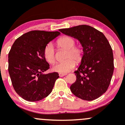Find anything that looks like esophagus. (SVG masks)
Masks as SVG:
<instances>
[{"label":"esophagus","instance_id":"34e87169","mask_svg":"<svg viewBox=\"0 0 125 125\" xmlns=\"http://www.w3.org/2000/svg\"><path fill=\"white\" fill-rule=\"evenodd\" d=\"M66 73H59V76L60 77H63L65 76V75H66Z\"/></svg>","mask_w":125,"mask_h":125}]
</instances>
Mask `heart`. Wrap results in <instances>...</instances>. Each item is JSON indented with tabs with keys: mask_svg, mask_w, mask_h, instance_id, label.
<instances>
[{
	"mask_svg": "<svg viewBox=\"0 0 125 125\" xmlns=\"http://www.w3.org/2000/svg\"><path fill=\"white\" fill-rule=\"evenodd\" d=\"M75 39L70 36H63L58 39L57 41L58 48L66 50L65 53L66 59L62 62L57 63L53 66L52 70L59 73H67L75 67V60L77 63L82 61L85 54L83 47L81 45H75ZM43 55L48 62L54 63L55 55L52 44L49 43L46 45L44 49Z\"/></svg>",
	"mask_w": 125,
	"mask_h": 125,
	"instance_id": "heart-1",
	"label": "heart"
}]
</instances>
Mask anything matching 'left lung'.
<instances>
[{"instance_id": "left-lung-1", "label": "left lung", "mask_w": 125, "mask_h": 125, "mask_svg": "<svg viewBox=\"0 0 125 125\" xmlns=\"http://www.w3.org/2000/svg\"><path fill=\"white\" fill-rule=\"evenodd\" d=\"M59 31L80 41L85 54L74 72L76 81L70 89L82 100H94L108 89L114 72L113 50L104 35L92 26L79 25Z\"/></svg>"}]
</instances>
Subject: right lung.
Listing matches in <instances>:
<instances>
[{"label": "right lung", "mask_w": 125, "mask_h": 125, "mask_svg": "<svg viewBox=\"0 0 125 125\" xmlns=\"http://www.w3.org/2000/svg\"><path fill=\"white\" fill-rule=\"evenodd\" d=\"M59 31H31L16 40L8 54V72L18 95L29 102L39 101L52 91L58 73L44 74L50 65L43 55L47 44Z\"/></svg>", "instance_id": "add662e5"}]
</instances>
